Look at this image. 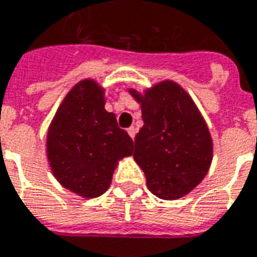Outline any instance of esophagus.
Listing matches in <instances>:
<instances>
[{
	"mask_svg": "<svg viewBox=\"0 0 257 257\" xmlns=\"http://www.w3.org/2000/svg\"><path fill=\"white\" fill-rule=\"evenodd\" d=\"M128 134H129V136L132 138V139H135V135H136V129H135V126H131V128H128Z\"/></svg>",
	"mask_w": 257,
	"mask_h": 257,
	"instance_id": "esophagus-1",
	"label": "esophagus"
}]
</instances>
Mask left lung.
Returning a JSON list of instances; mask_svg holds the SVG:
<instances>
[{
	"mask_svg": "<svg viewBox=\"0 0 257 257\" xmlns=\"http://www.w3.org/2000/svg\"><path fill=\"white\" fill-rule=\"evenodd\" d=\"M142 104L143 126L135 138V161L146 175L149 191L160 199L182 197L209 171L213 143L196 105L174 82H163L145 96L131 90Z\"/></svg>",
	"mask_w": 257,
	"mask_h": 257,
	"instance_id": "1",
	"label": "left lung"
}]
</instances>
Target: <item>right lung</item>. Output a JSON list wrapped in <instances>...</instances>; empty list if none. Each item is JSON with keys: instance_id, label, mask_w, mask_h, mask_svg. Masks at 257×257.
Here are the masks:
<instances>
[{"instance_id": "add662e5", "label": "right lung", "mask_w": 257, "mask_h": 257, "mask_svg": "<svg viewBox=\"0 0 257 257\" xmlns=\"http://www.w3.org/2000/svg\"><path fill=\"white\" fill-rule=\"evenodd\" d=\"M134 141L104 110V91L82 80L66 94L48 129L47 156L55 178L83 197L108 189L116 161L131 156Z\"/></svg>"}]
</instances>
